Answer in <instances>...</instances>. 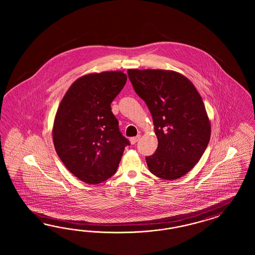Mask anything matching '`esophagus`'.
<instances>
[{"mask_svg": "<svg viewBox=\"0 0 255 255\" xmlns=\"http://www.w3.org/2000/svg\"><path fill=\"white\" fill-rule=\"evenodd\" d=\"M139 138H140V135H136V136H133V137H131V139H130V141H131V144H135L137 141H138Z\"/></svg>", "mask_w": 255, "mask_h": 255, "instance_id": "esophagus-1", "label": "esophagus"}]
</instances>
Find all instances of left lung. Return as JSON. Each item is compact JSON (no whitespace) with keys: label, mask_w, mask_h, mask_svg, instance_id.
<instances>
[{"label":"left lung","mask_w":255,"mask_h":255,"mask_svg":"<svg viewBox=\"0 0 255 255\" xmlns=\"http://www.w3.org/2000/svg\"><path fill=\"white\" fill-rule=\"evenodd\" d=\"M134 92L150 111L158 147L147 156L158 178L174 180L200 160L210 139V124L200 94L184 76L165 70H128Z\"/></svg>","instance_id":"8db88e82"}]
</instances>
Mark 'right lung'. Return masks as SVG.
<instances>
[{
    "label": "right lung",
    "instance_id": "add662e5",
    "mask_svg": "<svg viewBox=\"0 0 255 255\" xmlns=\"http://www.w3.org/2000/svg\"><path fill=\"white\" fill-rule=\"evenodd\" d=\"M127 80L123 72H103L78 78L65 93L53 126L57 153L70 172L98 184L117 172L130 141L123 135L111 103Z\"/></svg>",
    "mask_w": 255,
    "mask_h": 255
}]
</instances>
